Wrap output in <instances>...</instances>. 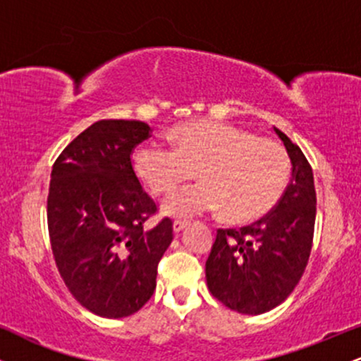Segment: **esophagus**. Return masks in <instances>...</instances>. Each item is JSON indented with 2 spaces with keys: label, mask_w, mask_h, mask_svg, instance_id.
<instances>
[{
  "label": "esophagus",
  "mask_w": 361,
  "mask_h": 361,
  "mask_svg": "<svg viewBox=\"0 0 361 361\" xmlns=\"http://www.w3.org/2000/svg\"><path fill=\"white\" fill-rule=\"evenodd\" d=\"M186 226H188V222L186 221H175L173 222V231H175V233H181Z\"/></svg>",
  "instance_id": "34e87169"
}]
</instances>
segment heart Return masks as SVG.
I'll return each mask as SVG.
<instances>
[{
    "label": "heart",
    "mask_w": 361,
    "mask_h": 361,
    "mask_svg": "<svg viewBox=\"0 0 361 361\" xmlns=\"http://www.w3.org/2000/svg\"><path fill=\"white\" fill-rule=\"evenodd\" d=\"M175 149L146 142L134 169L152 193H175L195 176L202 183L173 195L164 212L176 217L222 210L233 224L255 222L275 209L290 180V157L279 142L231 123L197 120L173 128Z\"/></svg>",
    "instance_id": "obj_1"
}]
</instances>
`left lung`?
<instances>
[{
  "label": "left lung",
  "mask_w": 361,
  "mask_h": 361,
  "mask_svg": "<svg viewBox=\"0 0 361 361\" xmlns=\"http://www.w3.org/2000/svg\"><path fill=\"white\" fill-rule=\"evenodd\" d=\"M292 161V178L271 212L241 229H217L205 263L210 293L241 314L280 305L304 275L312 250L316 188L307 157L273 127Z\"/></svg>",
  "instance_id": "8db88e82"
}]
</instances>
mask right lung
Wrapping results in <instances>:
<instances>
[{
	"instance_id": "1",
	"label": "right lung",
	"mask_w": 361,
	"mask_h": 361,
	"mask_svg": "<svg viewBox=\"0 0 361 361\" xmlns=\"http://www.w3.org/2000/svg\"><path fill=\"white\" fill-rule=\"evenodd\" d=\"M151 132L140 120H100L52 166L47 226L56 267L74 299L102 317L132 316L151 299L173 241L169 217L144 229L157 205L135 175L132 152Z\"/></svg>"
}]
</instances>
